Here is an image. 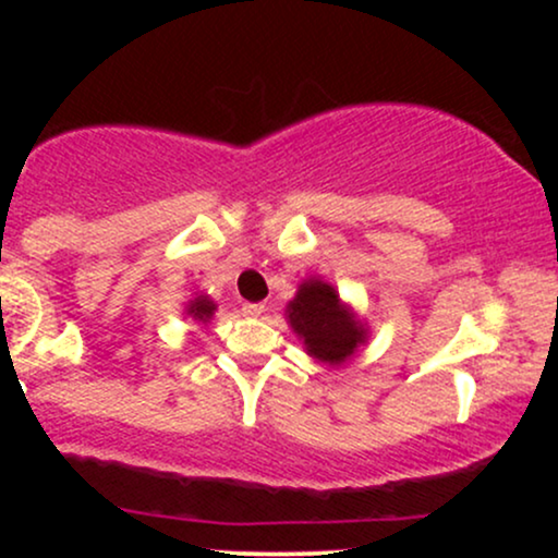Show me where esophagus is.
I'll return each instance as SVG.
<instances>
[{
	"instance_id": "obj_1",
	"label": "esophagus",
	"mask_w": 558,
	"mask_h": 558,
	"mask_svg": "<svg viewBox=\"0 0 558 558\" xmlns=\"http://www.w3.org/2000/svg\"><path fill=\"white\" fill-rule=\"evenodd\" d=\"M243 315H246V317H262V315H265V304H243Z\"/></svg>"
}]
</instances>
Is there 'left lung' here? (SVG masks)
Segmentation results:
<instances>
[{"label": "left lung", "mask_w": 558, "mask_h": 558, "mask_svg": "<svg viewBox=\"0 0 558 558\" xmlns=\"http://www.w3.org/2000/svg\"><path fill=\"white\" fill-rule=\"evenodd\" d=\"M288 323L304 341L306 354L317 362L338 367L367 341V325L343 304L338 291L319 278L299 286L296 296L286 306Z\"/></svg>", "instance_id": "left-lung-1"}]
</instances>
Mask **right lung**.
I'll return each instance as SVG.
<instances>
[{"label": "right lung", "mask_w": 558, "mask_h": 558, "mask_svg": "<svg viewBox=\"0 0 558 558\" xmlns=\"http://www.w3.org/2000/svg\"><path fill=\"white\" fill-rule=\"evenodd\" d=\"M215 310H217V304L209 296H204V293H202V296L191 299L189 304H185V315L198 319V323H207V319L215 315Z\"/></svg>", "instance_id": "add662e5"}]
</instances>
